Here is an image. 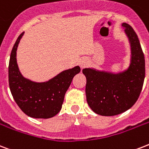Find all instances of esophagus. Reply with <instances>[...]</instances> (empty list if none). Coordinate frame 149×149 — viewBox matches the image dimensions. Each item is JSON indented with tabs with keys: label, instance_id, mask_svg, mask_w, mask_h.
<instances>
[{
	"label": "esophagus",
	"instance_id": "esophagus-1",
	"mask_svg": "<svg viewBox=\"0 0 149 149\" xmlns=\"http://www.w3.org/2000/svg\"><path fill=\"white\" fill-rule=\"evenodd\" d=\"M88 63H89L88 60L87 58H83L81 59H79V65L81 69H84L85 67H87L88 65Z\"/></svg>",
	"mask_w": 149,
	"mask_h": 149
}]
</instances>
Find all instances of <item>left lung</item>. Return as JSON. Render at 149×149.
I'll list each match as a JSON object with an SVG mask.
<instances>
[{
	"instance_id": "8db88e82",
	"label": "left lung",
	"mask_w": 149,
	"mask_h": 149,
	"mask_svg": "<svg viewBox=\"0 0 149 149\" xmlns=\"http://www.w3.org/2000/svg\"><path fill=\"white\" fill-rule=\"evenodd\" d=\"M131 47V62L127 70L114 74L84 69L87 78L86 96L91 109L98 115L116 116L132 107L139 97L145 76V56L138 35L123 23Z\"/></svg>"
}]
</instances>
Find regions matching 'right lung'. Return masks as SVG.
Wrapping results in <instances>:
<instances>
[{"label": "right lung", "mask_w": 149, "mask_h": 149, "mask_svg": "<svg viewBox=\"0 0 149 149\" xmlns=\"http://www.w3.org/2000/svg\"><path fill=\"white\" fill-rule=\"evenodd\" d=\"M22 33L11 50L8 65L9 87L13 98L25 114L37 119H48L62 109L65 92L75 75L80 72L76 66L60 72L47 82L35 83L22 76L16 62V51Z\"/></svg>", "instance_id": "1"}]
</instances>
